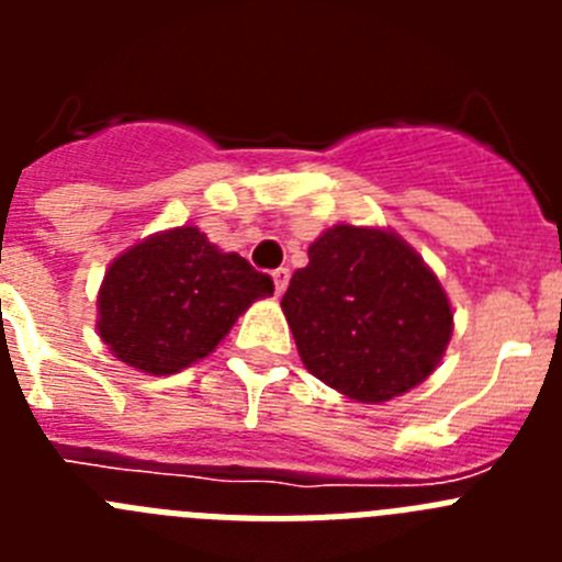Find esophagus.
<instances>
[{"instance_id": "esophagus-1", "label": "esophagus", "mask_w": 562, "mask_h": 562, "mask_svg": "<svg viewBox=\"0 0 562 562\" xmlns=\"http://www.w3.org/2000/svg\"><path fill=\"white\" fill-rule=\"evenodd\" d=\"M272 284H276V295H284L286 284H290V270H286V267L272 270Z\"/></svg>"}]
</instances>
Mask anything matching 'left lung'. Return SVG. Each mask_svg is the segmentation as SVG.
Segmentation results:
<instances>
[{"mask_svg":"<svg viewBox=\"0 0 562 562\" xmlns=\"http://www.w3.org/2000/svg\"><path fill=\"white\" fill-rule=\"evenodd\" d=\"M281 310L310 374L371 405L428 380L453 335L439 278L405 238L380 227L321 233Z\"/></svg>","mask_w":562,"mask_h":562,"instance_id":"left-lung-1","label":"left lung"}]
</instances>
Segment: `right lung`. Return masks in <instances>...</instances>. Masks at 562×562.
<instances>
[{"label": "right lung", "instance_id": "add662e5", "mask_svg": "<svg viewBox=\"0 0 562 562\" xmlns=\"http://www.w3.org/2000/svg\"><path fill=\"white\" fill-rule=\"evenodd\" d=\"M272 278L193 225L154 233L114 258L98 292V335L121 362L166 376L211 355Z\"/></svg>", "mask_w": 562, "mask_h": 562}]
</instances>
